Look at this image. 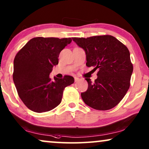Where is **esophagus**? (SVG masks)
Instances as JSON below:
<instances>
[{
  "label": "esophagus",
  "mask_w": 149,
  "mask_h": 149,
  "mask_svg": "<svg viewBox=\"0 0 149 149\" xmlns=\"http://www.w3.org/2000/svg\"><path fill=\"white\" fill-rule=\"evenodd\" d=\"M74 79H75V82H76V81H78L79 80V77H75Z\"/></svg>",
  "instance_id": "esophagus-1"
}]
</instances>
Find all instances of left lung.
<instances>
[{
	"label": "left lung",
	"instance_id": "obj_1",
	"mask_svg": "<svg viewBox=\"0 0 149 149\" xmlns=\"http://www.w3.org/2000/svg\"><path fill=\"white\" fill-rule=\"evenodd\" d=\"M72 39L85 51L86 66L98 70L95 82L86 78L88 87L81 93L84 102L96 110L113 108L123 99L130 86L133 65L128 49L110 35Z\"/></svg>",
	"mask_w": 149,
	"mask_h": 149
}]
</instances>
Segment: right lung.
<instances>
[{
    "label": "right lung",
    "mask_w": 149,
    "mask_h": 149,
    "mask_svg": "<svg viewBox=\"0 0 149 149\" xmlns=\"http://www.w3.org/2000/svg\"><path fill=\"white\" fill-rule=\"evenodd\" d=\"M72 41L71 38L36 37L17 53L13 79L19 96L29 109L36 113L53 109L61 102L65 88L74 82L70 75L54 79L49 77L58 63L61 51Z\"/></svg>",
    "instance_id": "right-lung-1"
}]
</instances>
